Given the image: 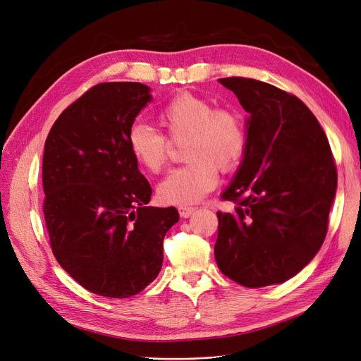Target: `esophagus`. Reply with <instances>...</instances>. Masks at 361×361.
Returning <instances> with one entry per match:
<instances>
[{"label": "esophagus", "instance_id": "obj_1", "mask_svg": "<svg viewBox=\"0 0 361 361\" xmlns=\"http://www.w3.org/2000/svg\"><path fill=\"white\" fill-rule=\"evenodd\" d=\"M194 211H195V207H187V206H180L179 207V215L182 216V218H188V216H191L192 214H194Z\"/></svg>", "mask_w": 361, "mask_h": 361}]
</instances>
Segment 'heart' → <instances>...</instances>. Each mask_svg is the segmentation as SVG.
<instances>
[{
	"label": "heart",
	"mask_w": 361,
	"mask_h": 361,
	"mask_svg": "<svg viewBox=\"0 0 361 361\" xmlns=\"http://www.w3.org/2000/svg\"><path fill=\"white\" fill-rule=\"evenodd\" d=\"M159 122L173 143L183 145L185 166L173 170L158 185L164 204L185 206L200 202L218 183V169L224 173L241 164L247 145V128L235 111L218 110L206 97L179 93L159 111ZM155 128L141 122L129 128L128 150L138 167L159 173L170 157V141Z\"/></svg>",
	"instance_id": "heart-1"
}]
</instances>
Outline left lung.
Returning a JSON list of instances; mask_svg holds the SVG:
<instances>
[{
  "instance_id": "1",
  "label": "left lung",
  "mask_w": 361,
  "mask_h": 361,
  "mask_svg": "<svg viewBox=\"0 0 361 361\" xmlns=\"http://www.w3.org/2000/svg\"><path fill=\"white\" fill-rule=\"evenodd\" d=\"M250 114L248 145L216 212L215 260L245 288L283 283L318 253L336 195V164L318 118L297 96L251 78L218 80Z\"/></svg>"
}]
</instances>
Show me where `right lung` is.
I'll return each instance as SVG.
<instances>
[{"mask_svg": "<svg viewBox=\"0 0 361 361\" xmlns=\"http://www.w3.org/2000/svg\"><path fill=\"white\" fill-rule=\"evenodd\" d=\"M141 82L92 87L52 125L43 152V215L52 253L82 288L128 298L157 279L176 207H154L126 143L150 102Z\"/></svg>", "mask_w": 361, "mask_h": 361, "instance_id": "add662e5", "label": "right lung"}]
</instances>
